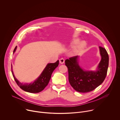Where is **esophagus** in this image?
<instances>
[{"label": "esophagus", "mask_w": 120, "mask_h": 120, "mask_svg": "<svg viewBox=\"0 0 120 120\" xmlns=\"http://www.w3.org/2000/svg\"><path fill=\"white\" fill-rule=\"evenodd\" d=\"M59 62H60V63L61 64H63L64 63V59L63 58H61V59H60L59 60Z\"/></svg>", "instance_id": "esophagus-1"}]
</instances>
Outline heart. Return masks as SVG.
<instances>
[{"mask_svg":"<svg viewBox=\"0 0 120 120\" xmlns=\"http://www.w3.org/2000/svg\"><path fill=\"white\" fill-rule=\"evenodd\" d=\"M79 43V40H78V39H75V40L74 41V43L75 44H77V43ZM85 45V43L84 42H81V43L78 45V46H77L75 48V49H74V53H75V54H76L80 53L81 52V50H82V48L84 47Z\"/></svg>","mask_w":120,"mask_h":120,"instance_id":"heart-1","label":"heart"}]
</instances>
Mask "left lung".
<instances>
[{
    "mask_svg": "<svg viewBox=\"0 0 120 120\" xmlns=\"http://www.w3.org/2000/svg\"><path fill=\"white\" fill-rule=\"evenodd\" d=\"M101 60L95 72L83 70L78 63V56L70 57L65 61L68 68V79L71 86L76 91L87 93L94 90L104 81L107 73L109 56L106 49L99 46Z\"/></svg>",
    "mask_w": 120,
    "mask_h": 120,
    "instance_id": "obj_1",
    "label": "left lung"
}]
</instances>
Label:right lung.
<instances>
[{
    "instance_id": "right-lung-1",
    "label": "right lung",
    "mask_w": 120,
    "mask_h": 120,
    "mask_svg": "<svg viewBox=\"0 0 120 120\" xmlns=\"http://www.w3.org/2000/svg\"><path fill=\"white\" fill-rule=\"evenodd\" d=\"M16 49V46L15 48L13 53L15 52ZM58 64L59 60H57L55 63H50L47 64L40 76L36 81H35V82L29 84L26 83L23 84L15 78L12 71V65L11 71L15 81L21 89L30 93H38L43 91L47 86L49 83L52 73L58 66Z\"/></svg>"
}]
</instances>
